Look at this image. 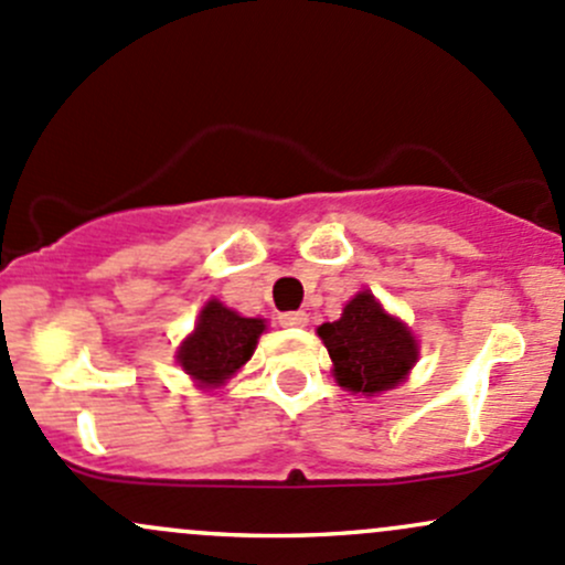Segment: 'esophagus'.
<instances>
[{
	"label": "esophagus",
	"instance_id": "esophagus-1",
	"mask_svg": "<svg viewBox=\"0 0 565 565\" xmlns=\"http://www.w3.org/2000/svg\"><path fill=\"white\" fill-rule=\"evenodd\" d=\"M307 321H310V316L305 310H290L280 316V323L288 326V329H305Z\"/></svg>",
	"mask_w": 565,
	"mask_h": 565
}]
</instances>
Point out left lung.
<instances>
[{
  "label": "left lung",
  "mask_w": 565,
  "mask_h": 565,
  "mask_svg": "<svg viewBox=\"0 0 565 565\" xmlns=\"http://www.w3.org/2000/svg\"><path fill=\"white\" fill-rule=\"evenodd\" d=\"M342 388L364 397L388 392L408 377L418 342L399 318L388 316L370 290H359L340 321L318 326Z\"/></svg>",
  "instance_id": "left-lung-1"
}]
</instances>
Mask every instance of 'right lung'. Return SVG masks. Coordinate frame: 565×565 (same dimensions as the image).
I'll return each instance as SVG.
<instances>
[{
    "label": "right lung",
    "mask_w": 565,
    "mask_h": 565,
    "mask_svg": "<svg viewBox=\"0 0 565 565\" xmlns=\"http://www.w3.org/2000/svg\"><path fill=\"white\" fill-rule=\"evenodd\" d=\"M264 329V318H244L212 299L198 316L193 334L179 345L177 362L201 388L225 386L249 362Z\"/></svg>",
    "instance_id": "right-lung-1"
}]
</instances>
